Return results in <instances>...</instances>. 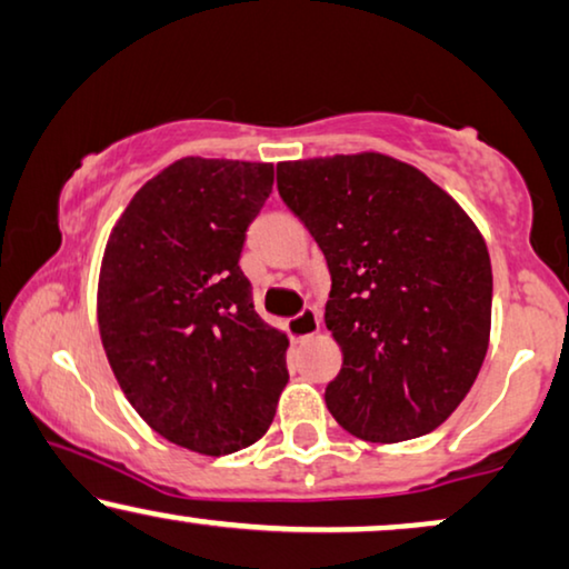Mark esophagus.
Masks as SVG:
<instances>
[{
    "label": "esophagus",
    "instance_id": "esophagus-1",
    "mask_svg": "<svg viewBox=\"0 0 569 569\" xmlns=\"http://www.w3.org/2000/svg\"><path fill=\"white\" fill-rule=\"evenodd\" d=\"M317 330H320V312L315 307H305L297 317L289 320V336L297 340L312 338Z\"/></svg>",
    "mask_w": 569,
    "mask_h": 569
}]
</instances>
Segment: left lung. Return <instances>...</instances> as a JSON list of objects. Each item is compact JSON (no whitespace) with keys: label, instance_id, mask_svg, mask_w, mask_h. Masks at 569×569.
I'll list each match as a JSON object with an SVG mask.
<instances>
[{"label":"left lung","instance_id":"8db88e82","mask_svg":"<svg viewBox=\"0 0 569 569\" xmlns=\"http://www.w3.org/2000/svg\"><path fill=\"white\" fill-rule=\"evenodd\" d=\"M278 194L328 260L325 322L343 367L325 403L367 442L429 435L489 346L491 262L460 206L380 153L278 163Z\"/></svg>","mask_w":569,"mask_h":569}]
</instances>
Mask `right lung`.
Returning a JSON list of instances; mask_svg holds the SVG:
<instances>
[{
    "instance_id": "right-lung-1",
    "label": "right lung",
    "mask_w": 569,
    "mask_h": 569,
    "mask_svg": "<svg viewBox=\"0 0 569 569\" xmlns=\"http://www.w3.org/2000/svg\"><path fill=\"white\" fill-rule=\"evenodd\" d=\"M272 163L181 158L132 197L106 244L98 330L134 411L179 448L257 442L289 382V338L239 268Z\"/></svg>"
}]
</instances>
